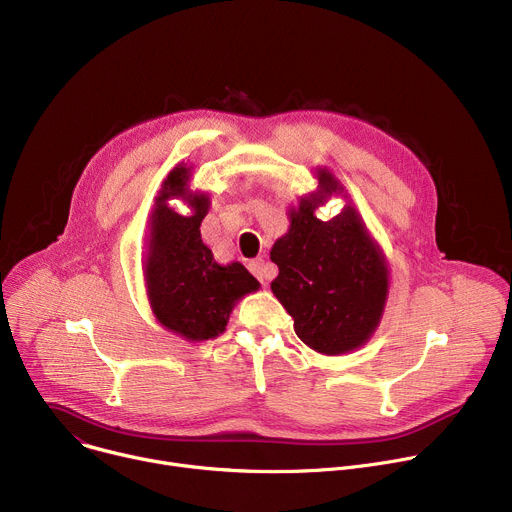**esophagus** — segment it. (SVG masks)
Listing matches in <instances>:
<instances>
[{
    "mask_svg": "<svg viewBox=\"0 0 512 512\" xmlns=\"http://www.w3.org/2000/svg\"><path fill=\"white\" fill-rule=\"evenodd\" d=\"M249 271L263 283V281H267V277H269V269H267V263L263 261V259H253V261H249Z\"/></svg>",
    "mask_w": 512,
    "mask_h": 512,
    "instance_id": "1",
    "label": "esophagus"
}]
</instances>
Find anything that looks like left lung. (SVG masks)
Listing matches in <instances>:
<instances>
[{
    "label": "left lung",
    "instance_id": "1",
    "mask_svg": "<svg viewBox=\"0 0 512 512\" xmlns=\"http://www.w3.org/2000/svg\"><path fill=\"white\" fill-rule=\"evenodd\" d=\"M344 190L324 168L318 192L289 210V231L275 241L279 275L271 291L294 318L298 338L322 354L360 348L377 330L389 291V267L360 214L346 204L330 221L314 214Z\"/></svg>",
    "mask_w": 512,
    "mask_h": 512
}]
</instances>
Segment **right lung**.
Masks as SVG:
<instances>
[{
  "label": "right lung",
  "mask_w": 512,
  "mask_h": 512,
  "mask_svg": "<svg viewBox=\"0 0 512 512\" xmlns=\"http://www.w3.org/2000/svg\"><path fill=\"white\" fill-rule=\"evenodd\" d=\"M188 180L190 168L176 166L156 198L145 285L156 320L188 342H200L225 332L235 302L257 291L259 281L239 261H214L200 237L210 200L190 192ZM170 197L186 199L193 214L178 215L167 206Z\"/></svg>",
  "instance_id": "1"
}]
</instances>
